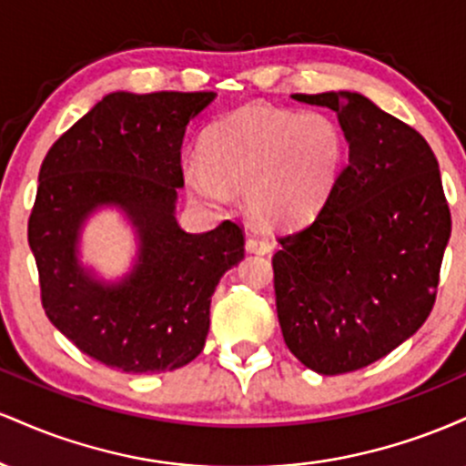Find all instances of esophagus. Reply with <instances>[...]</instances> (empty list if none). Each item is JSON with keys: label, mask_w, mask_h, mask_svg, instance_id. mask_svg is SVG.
Here are the masks:
<instances>
[{"label": "esophagus", "mask_w": 466, "mask_h": 466, "mask_svg": "<svg viewBox=\"0 0 466 466\" xmlns=\"http://www.w3.org/2000/svg\"><path fill=\"white\" fill-rule=\"evenodd\" d=\"M271 248H274V245H271V240H267V238L249 237L248 243H245V249H248L249 254H260V256H265V254H269Z\"/></svg>", "instance_id": "34e87169"}]
</instances>
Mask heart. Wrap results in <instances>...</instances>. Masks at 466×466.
I'll return each mask as SVG.
<instances>
[{
    "mask_svg": "<svg viewBox=\"0 0 466 466\" xmlns=\"http://www.w3.org/2000/svg\"><path fill=\"white\" fill-rule=\"evenodd\" d=\"M346 137L319 111L240 106L210 125L201 159H186L181 179L190 199L221 208L243 190L248 215L267 229H289L318 215L339 181Z\"/></svg>",
    "mask_w": 466,
    "mask_h": 466,
    "instance_id": "1",
    "label": "heart"
}]
</instances>
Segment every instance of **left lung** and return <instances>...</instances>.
<instances>
[{"label":"left lung","mask_w":466,"mask_h":466,"mask_svg":"<svg viewBox=\"0 0 466 466\" xmlns=\"http://www.w3.org/2000/svg\"><path fill=\"white\" fill-rule=\"evenodd\" d=\"M291 98L335 111L349 142L330 197L278 238L271 260L287 349L330 377L370 366L425 324L451 215L420 133L349 89Z\"/></svg>","instance_id":"8db88e82"}]
</instances>
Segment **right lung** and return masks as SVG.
Returning a JSON list of instances; mask_svg holds the SVG:
<instances>
[{
    "mask_svg": "<svg viewBox=\"0 0 466 466\" xmlns=\"http://www.w3.org/2000/svg\"><path fill=\"white\" fill-rule=\"evenodd\" d=\"M212 92L106 94L47 151L28 243L50 322L85 355L122 372H166L206 346L212 293L245 258L237 223L190 234L177 223L186 127ZM120 211L137 254L122 277L82 263V232Z\"/></svg>",
    "mask_w": 466,
    "mask_h": 466,
    "instance_id": "add662e5",
    "label": "right lung"
}]
</instances>
